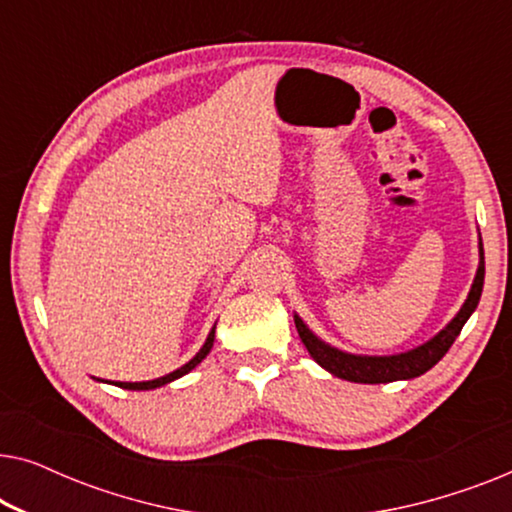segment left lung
<instances>
[{
    "label": "left lung",
    "instance_id": "left-lung-1",
    "mask_svg": "<svg viewBox=\"0 0 512 512\" xmlns=\"http://www.w3.org/2000/svg\"><path fill=\"white\" fill-rule=\"evenodd\" d=\"M482 284H485V251H482L480 242V265L475 282L471 286L464 307H461L457 317L440 331L436 338L426 342V345L412 349V352L396 354V356H354L345 354L340 349H335L326 342H321L303 321L296 317V328L300 340L307 347V352L321 368H326L328 373H333L340 380L349 382H361V384H384V382H396V380H412V377L424 375L426 370L436 366V363L447 354V349L452 347V342L457 340L461 328L471 317L475 307L480 303L482 296Z\"/></svg>",
    "mask_w": 512,
    "mask_h": 512
}]
</instances>
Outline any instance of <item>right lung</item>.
<instances>
[{
	"mask_svg": "<svg viewBox=\"0 0 512 512\" xmlns=\"http://www.w3.org/2000/svg\"><path fill=\"white\" fill-rule=\"evenodd\" d=\"M212 345H214V328H212V333L207 335V340H205V345H202V349L198 354L193 356L191 361L186 363V366H181L179 370H174V373H170V375H165V377H158V380H149V382H116V387H123V389H156V387H163V384H167V382H172V380H177V377H181V375H186L188 370H193L195 366H198V363L205 359V356L209 354V349H212Z\"/></svg>",
	"mask_w": 512,
	"mask_h": 512,
	"instance_id": "obj_1",
	"label": "right lung"
}]
</instances>
